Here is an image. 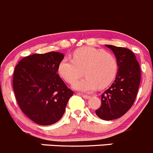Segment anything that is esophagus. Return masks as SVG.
Returning a JSON list of instances; mask_svg holds the SVG:
<instances>
[{
  "instance_id": "obj_1",
  "label": "esophagus",
  "mask_w": 153,
  "mask_h": 153,
  "mask_svg": "<svg viewBox=\"0 0 153 153\" xmlns=\"http://www.w3.org/2000/svg\"><path fill=\"white\" fill-rule=\"evenodd\" d=\"M82 97L84 98V99H90V96H88V95H84V94H82Z\"/></svg>"
}]
</instances>
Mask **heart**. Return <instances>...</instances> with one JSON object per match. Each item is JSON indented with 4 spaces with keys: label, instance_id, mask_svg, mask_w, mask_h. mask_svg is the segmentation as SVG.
Listing matches in <instances>:
<instances>
[{
    "label": "heart",
    "instance_id": "1",
    "mask_svg": "<svg viewBox=\"0 0 153 153\" xmlns=\"http://www.w3.org/2000/svg\"><path fill=\"white\" fill-rule=\"evenodd\" d=\"M118 63L116 57L104 50L93 47H84L76 50L72 59L63 58L59 63L58 72L69 84L82 76H86L75 83L73 87L82 92H91L98 87L104 88L116 77Z\"/></svg>",
    "mask_w": 153,
    "mask_h": 153
}]
</instances>
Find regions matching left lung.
Wrapping results in <instances>:
<instances>
[{
    "label": "left lung",
    "instance_id": "obj_1",
    "mask_svg": "<svg viewBox=\"0 0 153 153\" xmlns=\"http://www.w3.org/2000/svg\"><path fill=\"white\" fill-rule=\"evenodd\" d=\"M116 56L118 72L114 82L102 95V105L96 111L99 118H120L131 108L140 82V68L134 53L128 48L105 45Z\"/></svg>",
    "mask_w": 153,
    "mask_h": 153
}]
</instances>
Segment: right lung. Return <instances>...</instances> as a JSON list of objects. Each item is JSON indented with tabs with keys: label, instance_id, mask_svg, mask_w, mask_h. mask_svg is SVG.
Segmentation results:
<instances>
[{
	"label": "right lung",
	"instance_id": "add662e5",
	"mask_svg": "<svg viewBox=\"0 0 153 153\" xmlns=\"http://www.w3.org/2000/svg\"><path fill=\"white\" fill-rule=\"evenodd\" d=\"M64 55L51 52L24 57L15 68L13 86L19 108L29 119L42 126L60 120L73 91L57 74Z\"/></svg>",
	"mask_w": 153,
	"mask_h": 153
}]
</instances>
